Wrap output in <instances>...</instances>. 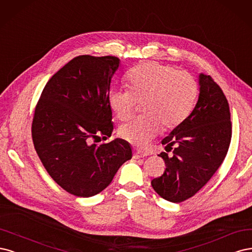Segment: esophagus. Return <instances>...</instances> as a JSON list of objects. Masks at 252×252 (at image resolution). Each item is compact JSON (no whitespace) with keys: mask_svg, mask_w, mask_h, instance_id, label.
<instances>
[{"mask_svg":"<svg viewBox=\"0 0 252 252\" xmlns=\"http://www.w3.org/2000/svg\"><path fill=\"white\" fill-rule=\"evenodd\" d=\"M149 154L147 152H144L142 150H134V158L135 159H139V158H142V157H145L148 156Z\"/></svg>","mask_w":252,"mask_h":252,"instance_id":"esophagus-1","label":"esophagus"}]
</instances>
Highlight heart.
<instances>
[{"mask_svg":"<svg viewBox=\"0 0 252 252\" xmlns=\"http://www.w3.org/2000/svg\"><path fill=\"white\" fill-rule=\"evenodd\" d=\"M129 90L113 89L109 94L110 108L117 119L131 118L138 103H143V117L121 126L124 140L142 145L164 131L180 126L189 117L198 96V83L190 73L178 71L169 64L145 62L129 70L126 75Z\"/></svg>","mask_w":252,"mask_h":252,"instance_id":"obj_1","label":"heart"}]
</instances>
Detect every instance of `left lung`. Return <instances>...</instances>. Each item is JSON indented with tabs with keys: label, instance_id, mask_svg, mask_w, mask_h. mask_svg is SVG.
Instances as JSON below:
<instances>
[{
	"label": "left lung",
	"instance_id": "left-lung-1",
	"mask_svg": "<svg viewBox=\"0 0 252 252\" xmlns=\"http://www.w3.org/2000/svg\"><path fill=\"white\" fill-rule=\"evenodd\" d=\"M199 84V99L190 115L161 141L173 155L159 154L166 168L152 180L154 190L174 203L191 198L210 180L231 140L229 104L222 89L209 75L200 74Z\"/></svg>",
	"mask_w": 252,
	"mask_h": 252
}]
</instances>
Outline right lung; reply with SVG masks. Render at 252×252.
<instances>
[{"mask_svg":"<svg viewBox=\"0 0 252 252\" xmlns=\"http://www.w3.org/2000/svg\"><path fill=\"white\" fill-rule=\"evenodd\" d=\"M116 56L79 55L48 80L34 110L31 133L46 170L63 189L88 198L102 191L132 158L124 139L95 144L113 132L109 103Z\"/></svg>","mask_w":252,"mask_h":252,"instance_id":"add662e5","label":"right lung"}]
</instances>
